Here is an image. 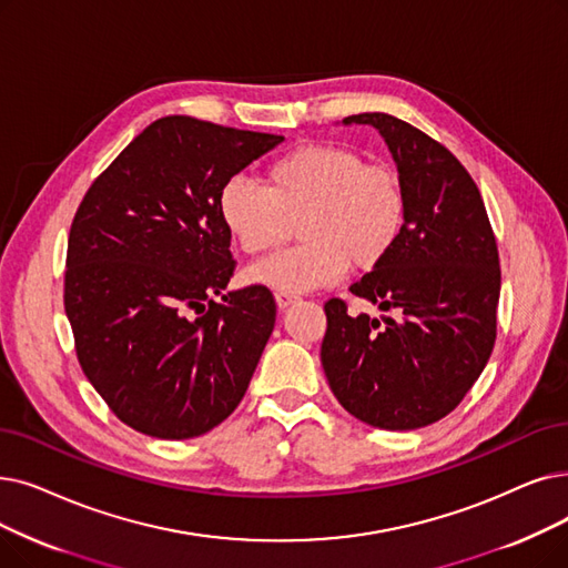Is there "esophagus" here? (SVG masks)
I'll return each instance as SVG.
<instances>
[{"mask_svg":"<svg viewBox=\"0 0 568 568\" xmlns=\"http://www.w3.org/2000/svg\"><path fill=\"white\" fill-rule=\"evenodd\" d=\"M300 297L297 294H290V292H276V304H278V308H287V306H292L294 302H297Z\"/></svg>","mask_w":568,"mask_h":568,"instance_id":"esophagus-1","label":"esophagus"}]
</instances>
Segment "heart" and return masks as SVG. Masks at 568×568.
Returning <instances> with one entry per match:
<instances>
[{
  "label": "heart",
  "instance_id": "heart-1",
  "mask_svg": "<svg viewBox=\"0 0 568 568\" xmlns=\"http://www.w3.org/2000/svg\"><path fill=\"white\" fill-rule=\"evenodd\" d=\"M220 220L248 255L283 245L300 223L302 245L253 264L251 283L304 294L334 287L351 264L372 268L399 243L408 217V194L399 171L366 162L353 148L308 143L276 158L264 187L243 176L220 190Z\"/></svg>",
  "mask_w": 568,
  "mask_h": 568
}]
</instances>
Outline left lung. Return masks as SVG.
I'll use <instances>...</instances> for the list:
<instances>
[{"instance_id": "1", "label": "left lung", "mask_w": 568, "mask_h": 568, "mask_svg": "<svg viewBox=\"0 0 568 568\" xmlns=\"http://www.w3.org/2000/svg\"><path fill=\"white\" fill-rule=\"evenodd\" d=\"M343 125L381 132L408 194L404 236L351 285L355 297L399 317L351 315L329 300L320 359L357 420L420 429L457 408L495 348L497 239L478 185L446 145L387 113L348 115Z\"/></svg>"}]
</instances>
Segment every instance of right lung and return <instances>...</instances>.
Segmentation results:
<instances>
[{
    "mask_svg": "<svg viewBox=\"0 0 568 568\" xmlns=\"http://www.w3.org/2000/svg\"><path fill=\"white\" fill-rule=\"evenodd\" d=\"M283 141L190 115L151 122L73 215L64 311L83 374L132 429L183 440L234 413L274 332L264 285L232 274L220 190ZM220 293L226 302H212Z\"/></svg>",
    "mask_w": 568,
    "mask_h": 568,
    "instance_id": "1",
    "label": "right lung"
}]
</instances>
